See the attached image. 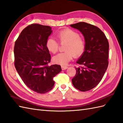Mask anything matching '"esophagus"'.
Returning a JSON list of instances; mask_svg holds the SVG:
<instances>
[{
	"label": "esophagus",
	"mask_w": 123,
	"mask_h": 123,
	"mask_svg": "<svg viewBox=\"0 0 123 123\" xmlns=\"http://www.w3.org/2000/svg\"><path fill=\"white\" fill-rule=\"evenodd\" d=\"M68 68V67L67 66H61V68H62V69L63 70H64L67 69Z\"/></svg>",
	"instance_id": "obj_1"
}]
</instances>
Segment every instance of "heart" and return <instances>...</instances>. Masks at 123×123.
Returning <instances> with one entry per match:
<instances>
[{
    "mask_svg": "<svg viewBox=\"0 0 123 123\" xmlns=\"http://www.w3.org/2000/svg\"><path fill=\"white\" fill-rule=\"evenodd\" d=\"M56 38L60 44H64L65 52L57 54L53 57L54 63L60 65H66L73 57H79L84 53L86 48L85 38L80 36L77 31L71 29H64L59 31ZM45 46L47 49L52 53H55L59 48V44L53 38L47 40Z\"/></svg>",
    "mask_w": 123,
    "mask_h": 123,
    "instance_id": "b5f03b06",
    "label": "heart"
}]
</instances>
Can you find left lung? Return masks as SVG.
I'll return each mask as SVG.
<instances>
[{
	"label": "left lung",
	"instance_id": "left-lung-1",
	"mask_svg": "<svg viewBox=\"0 0 123 123\" xmlns=\"http://www.w3.org/2000/svg\"><path fill=\"white\" fill-rule=\"evenodd\" d=\"M79 30L86 42L85 51L78 60L80 65L72 78L74 87L81 91L92 89L100 82L108 66L109 43L105 34L100 29L85 22L70 25Z\"/></svg>",
	"mask_w": 123,
	"mask_h": 123
}]
</instances>
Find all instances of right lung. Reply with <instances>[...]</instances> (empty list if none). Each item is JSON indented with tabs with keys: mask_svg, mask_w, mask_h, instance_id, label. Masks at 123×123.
<instances>
[{
	"mask_svg": "<svg viewBox=\"0 0 123 123\" xmlns=\"http://www.w3.org/2000/svg\"><path fill=\"white\" fill-rule=\"evenodd\" d=\"M52 33L49 26L29 25L15 41L14 65L25 85L38 93H45L54 87L53 78L61 71L60 65L49 66L51 55L45 43Z\"/></svg>",
	"mask_w": 123,
	"mask_h": 123,
	"instance_id": "right-lung-1",
	"label": "right lung"
}]
</instances>
